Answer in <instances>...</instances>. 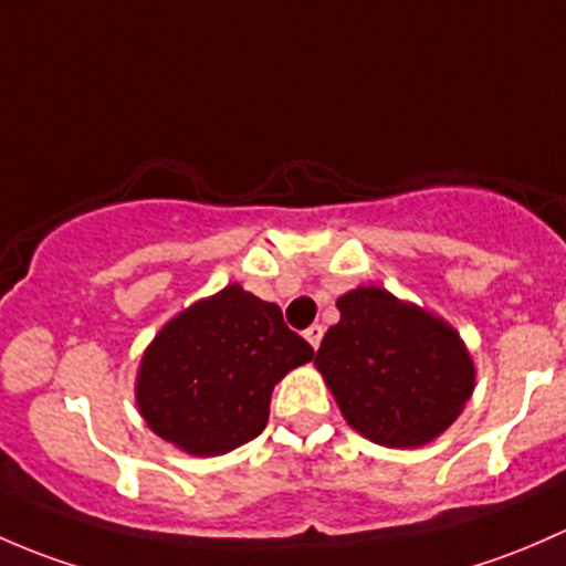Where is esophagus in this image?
<instances>
[{
  "label": "esophagus",
  "instance_id": "esophagus-1",
  "mask_svg": "<svg viewBox=\"0 0 566 566\" xmlns=\"http://www.w3.org/2000/svg\"><path fill=\"white\" fill-rule=\"evenodd\" d=\"M322 337H324V329H322V326H318V324L307 326V329H305V340L311 343L313 348H318V346H322Z\"/></svg>",
  "mask_w": 566,
  "mask_h": 566
}]
</instances>
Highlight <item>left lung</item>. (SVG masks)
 Here are the masks:
<instances>
[{
  "label": "left lung",
  "mask_w": 566,
  "mask_h": 566,
  "mask_svg": "<svg viewBox=\"0 0 566 566\" xmlns=\"http://www.w3.org/2000/svg\"><path fill=\"white\" fill-rule=\"evenodd\" d=\"M340 322L316 352L343 419L373 444H430L465 409L476 368L463 337L436 313L381 285H357L337 300Z\"/></svg>",
  "instance_id": "8db88e82"
}]
</instances>
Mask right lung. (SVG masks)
I'll use <instances>...</instances> for the list:
<instances>
[{"mask_svg": "<svg viewBox=\"0 0 566 566\" xmlns=\"http://www.w3.org/2000/svg\"><path fill=\"white\" fill-rule=\"evenodd\" d=\"M311 359L275 302L231 283L160 326L138 365L136 406L177 450L226 455L266 428L275 384Z\"/></svg>", "mask_w": 566, "mask_h": 566, "instance_id": "1", "label": "right lung"}]
</instances>
